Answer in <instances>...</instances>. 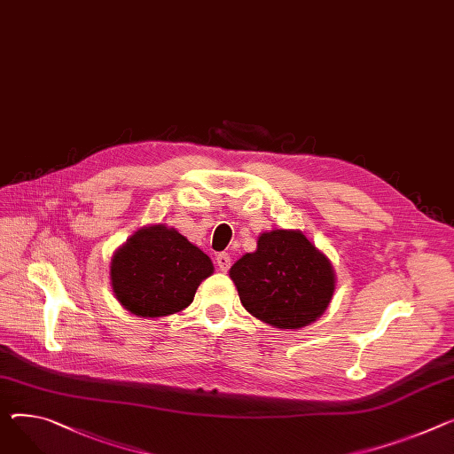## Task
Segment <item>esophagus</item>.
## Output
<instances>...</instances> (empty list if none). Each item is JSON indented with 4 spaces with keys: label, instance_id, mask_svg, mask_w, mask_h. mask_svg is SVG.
<instances>
[{
    "label": "esophagus",
    "instance_id": "obj_1",
    "mask_svg": "<svg viewBox=\"0 0 454 454\" xmlns=\"http://www.w3.org/2000/svg\"><path fill=\"white\" fill-rule=\"evenodd\" d=\"M215 261H217V266H219L221 271H228L230 266H231V259H230V255L224 254V252L219 254V255L215 257Z\"/></svg>",
    "mask_w": 454,
    "mask_h": 454
}]
</instances>
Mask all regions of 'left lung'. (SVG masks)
<instances>
[{"mask_svg": "<svg viewBox=\"0 0 454 454\" xmlns=\"http://www.w3.org/2000/svg\"><path fill=\"white\" fill-rule=\"evenodd\" d=\"M243 307L278 328H301L316 321L336 288L330 261L301 231L262 233L257 250L230 270Z\"/></svg>", "mask_w": 454, "mask_h": 454, "instance_id": "left-lung-1", "label": "left lung"}]
</instances>
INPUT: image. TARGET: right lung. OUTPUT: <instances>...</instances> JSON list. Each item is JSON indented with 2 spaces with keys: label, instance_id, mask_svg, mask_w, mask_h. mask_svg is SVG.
<instances>
[{
  "label": "right lung",
  "instance_id": "right-lung-1",
  "mask_svg": "<svg viewBox=\"0 0 454 454\" xmlns=\"http://www.w3.org/2000/svg\"><path fill=\"white\" fill-rule=\"evenodd\" d=\"M214 271L209 257L173 228L138 230L113 255L111 285L126 310L160 317L186 309Z\"/></svg>",
  "mask_w": 454,
  "mask_h": 454
}]
</instances>
